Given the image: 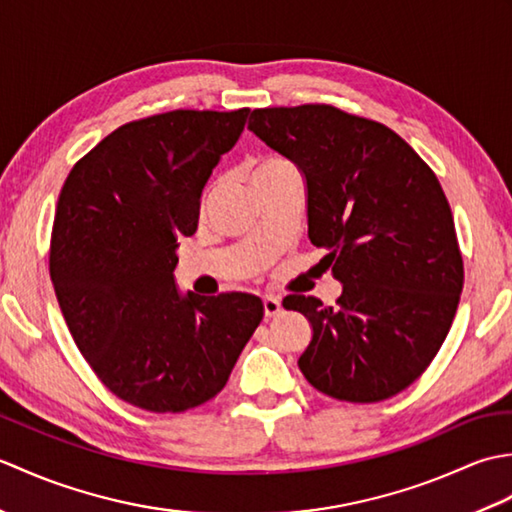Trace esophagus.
<instances>
[{"label": "esophagus", "instance_id": "34e87169", "mask_svg": "<svg viewBox=\"0 0 512 512\" xmlns=\"http://www.w3.org/2000/svg\"><path fill=\"white\" fill-rule=\"evenodd\" d=\"M279 312H281V301L273 295H266L264 297V314H266V317H277Z\"/></svg>", "mask_w": 512, "mask_h": 512}]
</instances>
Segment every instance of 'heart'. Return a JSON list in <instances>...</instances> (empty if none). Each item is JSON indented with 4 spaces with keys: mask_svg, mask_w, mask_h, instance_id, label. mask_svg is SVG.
<instances>
[{
    "mask_svg": "<svg viewBox=\"0 0 512 512\" xmlns=\"http://www.w3.org/2000/svg\"><path fill=\"white\" fill-rule=\"evenodd\" d=\"M292 169L286 160H279V158H266V160H259L257 167L253 169V178L257 176H266V173H277V171H286Z\"/></svg>",
    "mask_w": 512,
    "mask_h": 512,
    "instance_id": "obj_1",
    "label": "heart"
}]
</instances>
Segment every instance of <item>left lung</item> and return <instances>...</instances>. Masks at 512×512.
Instances as JSON below:
<instances>
[{"mask_svg": "<svg viewBox=\"0 0 512 512\" xmlns=\"http://www.w3.org/2000/svg\"><path fill=\"white\" fill-rule=\"evenodd\" d=\"M248 129L301 171L308 237L343 284L334 308L284 299L312 325L301 374L336 400L396 396L436 358L464 284L436 173L389 127L332 105L255 110Z\"/></svg>", "mask_w": 512, "mask_h": 512, "instance_id": "obj_1", "label": "left lung"}]
</instances>
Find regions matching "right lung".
Masks as SVG:
<instances>
[{
  "label": "right lung",
  "instance_id": "add662e5",
  "mask_svg": "<svg viewBox=\"0 0 512 512\" xmlns=\"http://www.w3.org/2000/svg\"><path fill=\"white\" fill-rule=\"evenodd\" d=\"M248 107L176 110L103 138L65 180L50 277L72 339L129 405L180 413L224 389L264 317L246 292H180L178 239L198 228L202 191L242 136Z\"/></svg>",
  "mask_w": 512,
  "mask_h": 512
}]
</instances>
